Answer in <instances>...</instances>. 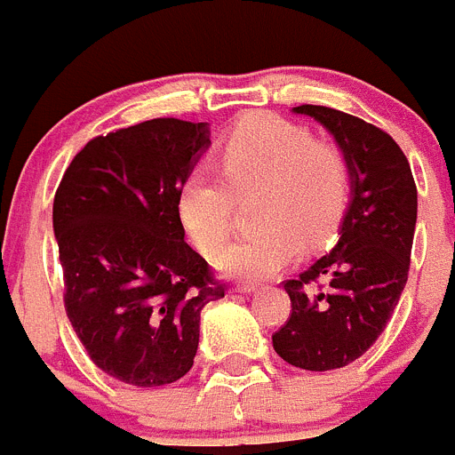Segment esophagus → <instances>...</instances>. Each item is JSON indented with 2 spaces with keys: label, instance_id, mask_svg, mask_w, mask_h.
I'll use <instances>...</instances> for the list:
<instances>
[{
  "label": "esophagus",
  "instance_id": "34e87169",
  "mask_svg": "<svg viewBox=\"0 0 455 455\" xmlns=\"http://www.w3.org/2000/svg\"><path fill=\"white\" fill-rule=\"evenodd\" d=\"M256 290H258V285H233L231 292H235V294H251V292H256Z\"/></svg>",
  "mask_w": 455,
  "mask_h": 455
}]
</instances>
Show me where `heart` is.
<instances>
[{
	"label": "heart",
	"mask_w": 455,
	"mask_h": 455,
	"mask_svg": "<svg viewBox=\"0 0 455 455\" xmlns=\"http://www.w3.org/2000/svg\"><path fill=\"white\" fill-rule=\"evenodd\" d=\"M222 174L195 167L179 190V218L206 256L218 253L233 228L235 195L258 190L253 222L260 228L224 249L220 272L265 281L292 265L304 249L338 231L349 199L347 163L338 147L313 140L304 126L274 116L240 122L220 149Z\"/></svg>",
	"instance_id": "1"
}]
</instances>
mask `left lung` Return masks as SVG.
Wrapping results in <instances>:
<instances>
[{"instance_id": "obj_1", "label": "left lung", "mask_w": 455, "mask_h": 455, "mask_svg": "<svg viewBox=\"0 0 455 455\" xmlns=\"http://www.w3.org/2000/svg\"><path fill=\"white\" fill-rule=\"evenodd\" d=\"M329 131L345 156L351 199L338 243L283 288L290 319L272 335L285 363L329 371L354 363L376 342L406 288L417 224L411 163L386 131L326 106L292 108ZM319 277L327 283L315 291Z\"/></svg>"}]
</instances>
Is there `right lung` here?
<instances>
[{"mask_svg": "<svg viewBox=\"0 0 455 455\" xmlns=\"http://www.w3.org/2000/svg\"><path fill=\"white\" fill-rule=\"evenodd\" d=\"M208 147V122H140L90 140L56 190L69 324L90 360L129 386L186 376L204 306L224 297L179 218L183 179Z\"/></svg>", "mask_w": 455, "mask_h": 455, "instance_id": "right-lung-1", "label": "right lung"}]
</instances>
